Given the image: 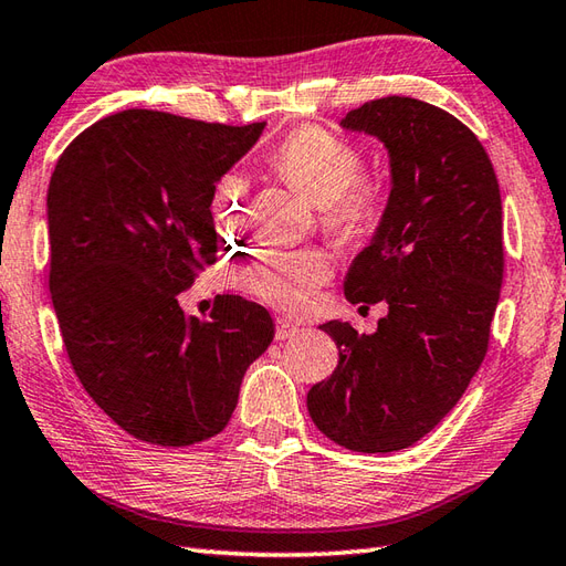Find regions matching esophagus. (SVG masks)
<instances>
[{
  "label": "esophagus",
  "instance_id": "34e87169",
  "mask_svg": "<svg viewBox=\"0 0 566 566\" xmlns=\"http://www.w3.org/2000/svg\"><path fill=\"white\" fill-rule=\"evenodd\" d=\"M274 335H276V340H292V338H296V335H298V331H302V328H298L296 326V323L294 321H290V318H276L274 321Z\"/></svg>",
  "mask_w": 566,
  "mask_h": 566
}]
</instances>
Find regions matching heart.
<instances>
[{
	"label": "heart",
	"instance_id": "heart-1",
	"mask_svg": "<svg viewBox=\"0 0 566 566\" xmlns=\"http://www.w3.org/2000/svg\"><path fill=\"white\" fill-rule=\"evenodd\" d=\"M272 172L296 195L321 209V219L345 240L365 238L375 228L381 209L379 187L357 179L359 153L345 138L318 126L292 130L270 155ZM245 187L235 175H226L216 187V203H243ZM331 260L321 250L268 252L258 262L238 270V286L276 308L306 306L318 286L328 280Z\"/></svg>",
	"mask_w": 566,
	"mask_h": 566
}]
</instances>
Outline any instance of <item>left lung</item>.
I'll return each instance as SVG.
<instances>
[{
    "instance_id": "1",
    "label": "left lung",
    "mask_w": 566,
    "mask_h": 566,
    "mask_svg": "<svg viewBox=\"0 0 566 566\" xmlns=\"http://www.w3.org/2000/svg\"><path fill=\"white\" fill-rule=\"evenodd\" d=\"M340 128L389 158L387 207L343 284L350 304L389 311L375 333L323 323L340 359L306 406L343 448L396 452L452 411L484 363L503 280L501 191L482 143L432 104L375 99Z\"/></svg>"
}]
</instances>
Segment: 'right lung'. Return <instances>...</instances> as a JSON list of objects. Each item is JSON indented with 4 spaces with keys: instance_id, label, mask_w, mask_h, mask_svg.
<instances>
[{
    "instance_id": "add662e5",
    "label": "right lung",
    "mask_w": 566,
    "mask_h": 566,
    "mask_svg": "<svg viewBox=\"0 0 566 566\" xmlns=\"http://www.w3.org/2000/svg\"><path fill=\"white\" fill-rule=\"evenodd\" d=\"M150 109L102 118L48 187L51 296L80 384L128 436L185 448L226 428L248 367L274 338L268 308L179 294L216 262V185L262 136Z\"/></svg>"
}]
</instances>
